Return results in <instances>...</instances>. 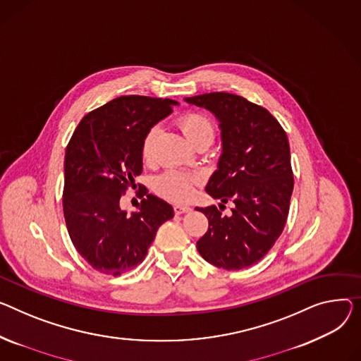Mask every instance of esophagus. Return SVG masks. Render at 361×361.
<instances>
[{"label":"esophagus","instance_id":"esophagus-1","mask_svg":"<svg viewBox=\"0 0 361 361\" xmlns=\"http://www.w3.org/2000/svg\"><path fill=\"white\" fill-rule=\"evenodd\" d=\"M190 210H191L190 206H184V204H176V206H174V213H176V214L187 213V212H190Z\"/></svg>","mask_w":361,"mask_h":361}]
</instances>
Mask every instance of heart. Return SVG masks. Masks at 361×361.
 <instances>
[{
    "label": "heart",
    "instance_id": "b5f03b06",
    "mask_svg": "<svg viewBox=\"0 0 361 361\" xmlns=\"http://www.w3.org/2000/svg\"><path fill=\"white\" fill-rule=\"evenodd\" d=\"M177 125L187 137L191 145L199 142L213 139V126L209 118L197 111H188L177 118ZM157 136V128H151L142 140L140 154L142 158L148 161L152 155V145ZM199 177L193 173H185L180 170H168L154 180V190L164 199L171 202H185L191 197L197 184Z\"/></svg>",
    "mask_w": 361,
    "mask_h": 361
}]
</instances>
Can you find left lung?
<instances>
[{"instance_id": "obj_1", "label": "left lung", "mask_w": 361, "mask_h": 361, "mask_svg": "<svg viewBox=\"0 0 361 361\" xmlns=\"http://www.w3.org/2000/svg\"><path fill=\"white\" fill-rule=\"evenodd\" d=\"M185 102L219 120L222 155L206 191L234 203L229 216L216 206L196 207L209 221L197 250L219 269L250 267L274 245L289 214L293 171L287 135L267 109L241 95L209 92Z\"/></svg>"}]
</instances>
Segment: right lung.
Listing matches in <instances>:
<instances>
[{"label": "right lung", "mask_w": 361, "mask_h": 361, "mask_svg": "<svg viewBox=\"0 0 361 361\" xmlns=\"http://www.w3.org/2000/svg\"><path fill=\"white\" fill-rule=\"evenodd\" d=\"M178 103L122 95L82 117L65 152L63 216L71 241L90 266L120 276L140 264L158 228L174 218L147 195L130 216L120 197L142 173V140Z\"/></svg>", "instance_id": "1"}]
</instances>
